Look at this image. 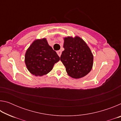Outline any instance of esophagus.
Listing matches in <instances>:
<instances>
[{
    "mask_svg": "<svg viewBox=\"0 0 121 121\" xmlns=\"http://www.w3.org/2000/svg\"><path fill=\"white\" fill-rule=\"evenodd\" d=\"M56 52H57V54H58V56L60 57L61 54V51H58Z\"/></svg>",
    "mask_w": 121,
    "mask_h": 121,
    "instance_id": "1",
    "label": "esophagus"
}]
</instances>
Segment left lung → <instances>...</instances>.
<instances>
[{
    "label": "left lung",
    "instance_id": "left-lung-1",
    "mask_svg": "<svg viewBox=\"0 0 121 121\" xmlns=\"http://www.w3.org/2000/svg\"><path fill=\"white\" fill-rule=\"evenodd\" d=\"M63 48L60 60L69 76L79 79L91 71L93 64V55L87 44L78 36L63 38Z\"/></svg>",
    "mask_w": 121,
    "mask_h": 121
}]
</instances>
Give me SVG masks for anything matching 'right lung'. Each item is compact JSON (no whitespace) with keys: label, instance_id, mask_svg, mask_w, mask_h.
<instances>
[{"label":"right lung","instance_id":"add662e5","mask_svg":"<svg viewBox=\"0 0 121 121\" xmlns=\"http://www.w3.org/2000/svg\"><path fill=\"white\" fill-rule=\"evenodd\" d=\"M60 57L49 45L46 38L35 40L26 50L24 62L29 72L36 76H42L52 70Z\"/></svg>","mask_w":121,"mask_h":121}]
</instances>
